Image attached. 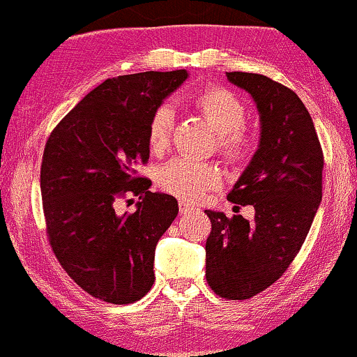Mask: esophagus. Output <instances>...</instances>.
<instances>
[{
    "instance_id": "obj_1",
    "label": "esophagus",
    "mask_w": 357,
    "mask_h": 357,
    "mask_svg": "<svg viewBox=\"0 0 357 357\" xmlns=\"http://www.w3.org/2000/svg\"><path fill=\"white\" fill-rule=\"evenodd\" d=\"M191 211H194V207L191 204H188V202L184 201H179V212H181V214H188V212Z\"/></svg>"
}]
</instances>
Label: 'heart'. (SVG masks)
Masks as SVG:
<instances>
[{"label":"heart","instance_id":"heart-1","mask_svg":"<svg viewBox=\"0 0 357 357\" xmlns=\"http://www.w3.org/2000/svg\"><path fill=\"white\" fill-rule=\"evenodd\" d=\"M192 103L202 119L218 133V151L229 165L245 161L255 148V135L243 125L245 105L229 89L211 85L194 93ZM176 128L174 108L158 105L148 120V146L153 155H163L171 145ZM222 171L212 163L191 158H174L158 171V184L165 192L188 202L199 201L207 191L220 188Z\"/></svg>","mask_w":357,"mask_h":357}]
</instances>
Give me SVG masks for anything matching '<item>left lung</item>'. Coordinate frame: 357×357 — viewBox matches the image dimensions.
<instances>
[{"mask_svg": "<svg viewBox=\"0 0 357 357\" xmlns=\"http://www.w3.org/2000/svg\"><path fill=\"white\" fill-rule=\"evenodd\" d=\"M227 79L260 112L259 150L227 194L234 204L254 206L255 218L206 211V280L220 298L247 300L277 282L303 245L321 202L324 156L293 90L249 72H227Z\"/></svg>", "mask_w": 357, "mask_h": 357, "instance_id": "8db88e82", "label": "left lung"}]
</instances>
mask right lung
<instances>
[{"label": "right lung", "mask_w": 357, "mask_h": 357, "mask_svg": "<svg viewBox=\"0 0 357 357\" xmlns=\"http://www.w3.org/2000/svg\"><path fill=\"white\" fill-rule=\"evenodd\" d=\"M188 79V72H142L107 79L49 135L40 163V196L54 255L67 275L96 298L128 305L155 282L153 261L178 201L151 192L138 174L150 158L146 130L153 110ZM137 195V211L114 204Z\"/></svg>", "instance_id": "add662e5"}]
</instances>
